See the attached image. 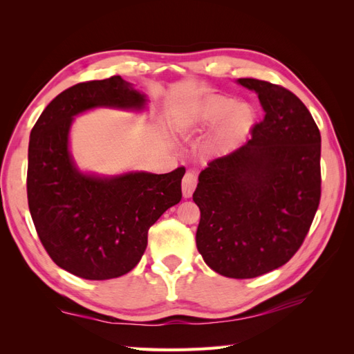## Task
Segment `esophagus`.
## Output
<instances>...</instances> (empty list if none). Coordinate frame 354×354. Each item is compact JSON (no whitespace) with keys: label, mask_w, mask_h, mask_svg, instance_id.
<instances>
[{"label":"esophagus","mask_w":354,"mask_h":354,"mask_svg":"<svg viewBox=\"0 0 354 354\" xmlns=\"http://www.w3.org/2000/svg\"><path fill=\"white\" fill-rule=\"evenodd\" d=\"M198 184V176L193 171H187L183 178V194L184 198H190Z\"/></svg>","instance_id":"esophagus-1"}]
</instances>
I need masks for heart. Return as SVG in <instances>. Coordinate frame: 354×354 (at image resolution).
Segmentation results:
<instances>
[{"mask_svg":"<svg viewBox=\"0 0 354 354\" xmlns=\"http://www.w3.org/2000/svg\"><path fill=\"white\" fill-rule=\"evenodd\" d=\"M259 114L250 103H237L227 95H213L190 112L183 124L184 133H202L219 124L212 146L217 152H228L250 137Z\"/></svg>","mask_w":354,"mask_h":354,"instance_id":"obj_1","label":"heart"}]
</instances>
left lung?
Returning <instances> with one entry per match:
<instances>
[{
    "instance_id": "left-lung-1",
    "label": "left lung",
    "mask_w": 354,
    "mask_h": 354,
    "mask_svg": "<svg viewBox=\"0 0 354 354\" xmlns=\"http://www.w3.org/2000/svg\"><path fill=\"white\" fill-rule=\"evenodd\" d=\"M259 94L265 118L251 140L201 171L196 246L217 274L254 278L288 263L303 245L321 199V133L281 85L239 79Z\"/></svg>"
}]
</instances>
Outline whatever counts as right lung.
I'll use <instances>...</instances> for the list:
<instances>
[{
	"label": "right lung",
	"mask_w": 354,
	"mask_h": 354,
	"mask_svg": "<svg viewBox=\"0 0 354 354\" xmlns=\"http://www.w3.org/2000/svg\"><path fill=\"white\" fill-rule=\"evenodd\" d=\"M146 97L120 76L80 82L37 118L28 142L27 199L45 251L85 280H111L138 265L147 231L183 198L184 167L164 175H82L68 152L73 117L95 106L140 109Z\"/></svg>",
	"instance_id": "obj_1"
}]
</instances>
